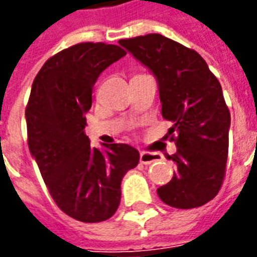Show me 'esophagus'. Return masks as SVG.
Wrapping results in <instances>:
<instances>
[{
  "mask_svg": "<svg viewBox=\"0 0 257 257\" xmlns=\"http://www.w3.org/2000/svg\"><path fill=\"white\" fill-rule=\"evenodd\" d=\"M159 158H161L159 157V154L143 151V153L140 154V163H143V165H150V163L159 161Z\"/></svg>",
  "mask_w": 257,
  "mask_h": 257,
  "instance_id": "obj_1",
  "label": "esophagus"
}]
</instances>
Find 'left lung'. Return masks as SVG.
I'll use <instances>...</instances> for the list:
<instances>
[{"instance_id":"1","label":"left lung","mask_w":257,"mask_h":257,"mask_svg":"<svg viewBox=\"0 0 257 257\" xmlns=\"http://www.w3.org/2000/svg\"><path fill=\"white\" fill-rule=\"evenodd\" d=\"M118 43L153 70L162 117L173 122L169 135L177 153L167 158L177 170L166 185L158 188V196L181 210L206 204L223 184L229 153L230 111L220 83L197 51L161 34Z\"/></svg>"}]
</instances>
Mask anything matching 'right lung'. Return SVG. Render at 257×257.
Returning a JSON list of instances; mask_svg holds the SVG:
<instances>
[{"label": "right lung", "mask_w": 257, "mask_h": 257, "mask_svg": "<svg viewBox=\"0 0 257 257\" xmlns=\"http://www.w3.org/2000/svg\"><path fill=\"white\" fill-rule=\"evenodd\" d=\"M125 54L102 42L61 50L38 72L26 107L28 148L53 200L85 223L114 215L122 177L139 163L136 148L114 143L100 151L83 131L98 76Z\"/></svg>", "instance_id": "right-lung-1"}]
</instances>
